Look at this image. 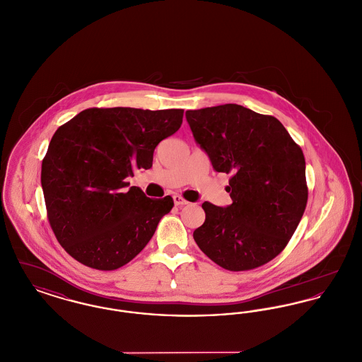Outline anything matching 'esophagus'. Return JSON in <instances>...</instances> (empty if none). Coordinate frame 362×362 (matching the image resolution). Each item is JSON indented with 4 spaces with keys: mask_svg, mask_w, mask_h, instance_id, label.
<instances>
[{
    "mask_svg": "<svg viewBox=\"0 0 362 362\" xmlns=\"http://www.w3.org/2000/svg\"><path fill=\"white\" fill-rule=\"evenodd\" d=\"M173 204L176 205V206H185V205H189V202L185 199V198H182L180 195H173Z\"/></svg>",
    "mask_w": 362,
    "mask_h": 362,
    "instance_id": "34e87169",
    "label": "esophagus"
}]
</instances>
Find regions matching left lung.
Listing matches in <instances>:
<instances>
[{"instance_id":"1","label":"left lung","mask_w":362,"mask_h":362,"mask_svg":"<svg viewBox=\"0 0 362 362\" xmlns=\"http://www.w3.org/2000/svg\"><path fill=\"white\" fill-rule=\"evenodd\" d=\"M192 137L214 171L232 177V204L204 202L194 240L230 272L259 267L286 247L308 199L305 158L284 124L239 104L186 111Z\"/></svg>"}]
</instances>
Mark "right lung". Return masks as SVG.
<instances>
[{
  "mask_svg": "<svg viewBox=\"0 0 362 362\" xmlns=\"http://www.w3.org/2000/svg\"><path fill=\"white\" fill-rule=\"evenodd\" d=\"M182 121L183 110L88 108L55 132L40 180L52 230L70 257L115 270L144 250L173 201L127 189L126 179L152 167L156 146Z\"/></svg>",
  "mask_w": 362,
  "mask_h": 362,
  "instance_id": "obj_1",
  "label": "right lung"
}]
</instances>
